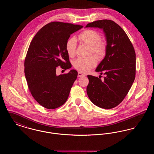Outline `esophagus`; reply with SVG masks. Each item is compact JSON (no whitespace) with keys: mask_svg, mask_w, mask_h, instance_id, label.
Returning <instances> with one entry per match:
<instances>
[{"mask_svg":"<svg viewBox=\"0 0 154 154\" xmlns=\"http://www.w3.org/2000/svg\"><path fill=\"white\" fill-rule=\"evenodd\" d=\"M84 74L81 73V72H79L78 73V77H82V76H84Z\"/></svg>","mask_w":154,"mask_h":154,"instance_id":"obj_1","label":"esophagus"}]
</instances>
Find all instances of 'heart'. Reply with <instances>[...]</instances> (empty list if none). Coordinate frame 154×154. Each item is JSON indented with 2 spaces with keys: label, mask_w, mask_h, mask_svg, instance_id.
Returning <instances> with one entry per match:
<instances>
[{
  "label": "heart",
  "mask_w": 154,
  "mask_h": 154,
  "mask_svg": "<svg viewBox=\"0 0 154 154\" xmlns=\"http://www.w3.org/2000/svg\"><path fill=\"white\" fill-rule=\"evenodd\" d=\"M81 42L88 44L90 47V52L95 54L99 58L104 57L107 51L106 44L101 40L102 36L97 31L87 29L83 31L79 36ZM77 48V40L74 37L69 38L66 44V50L70 57H73ZM97 58L95 56L88 58L79 57L73 62L74 67L82 73H87L97 64Z\"/></svg>",
  "instance_id": "obj_1"
}]
</instances>
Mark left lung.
<instances>
[{"label":"left lung","instance_id":"1","mask_svg":"<svg viewBox=\"0 0 154 154\" xmlns=\"http://www.w3.org/2000/svg\"><path fill=\"white\" fill-rule=\"evenodd\" d=\"M86 27L103 29L107 40L106 56L96 72L106 75L103 80L88 75L87 92L96 106L111 109L123 101L136 75V53L126 33L116 22L110 20L89 23Z\"/></svg>","mask_w":154,"mask_h":154}]
</instances>
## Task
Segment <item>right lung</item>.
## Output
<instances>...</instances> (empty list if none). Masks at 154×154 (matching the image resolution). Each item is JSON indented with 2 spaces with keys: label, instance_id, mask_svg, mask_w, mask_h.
Here are the masks:
<instances>
[{
  "label": "right lung",
  "instance_id": "add662e5",
  "mask_svg": "<svg viewBox=\"0 0 154 154\" xmlns=\"http://www.w3.org/2000/svg\"><path fill=\"white\" fill-rule=\"evenodd\" d=\"M83 26L62 22H50L40 30L32 39L24 62V72L30 92L41 106L55 109L65 104L77 72L56 74L60 66L72 67L66 44L70 35Z\"/></svg>",
  "mask_w": 154,
  "mask_h": 154
}]
</instances>
